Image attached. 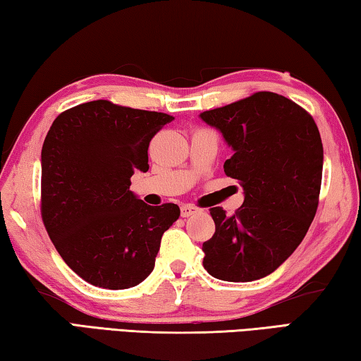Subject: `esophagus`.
<instances>
[{
  "instance_id": "1",
  "label": "esophagus",
  "mask_w": 361,
  "mask_h": 361,
  "mask_svg": "<svg viewBox=\"0 0 361 361\" xmlns=\"http://www.w3.org/2000/svg\"><path fill=\"white\" fill-rule=\"evenodd\" d=\"M197 212H199V209H197V207H194V205H183L181 207V216L183 218L191 216V215H194V213H197Z\"/></svg>"
}]
</instances>
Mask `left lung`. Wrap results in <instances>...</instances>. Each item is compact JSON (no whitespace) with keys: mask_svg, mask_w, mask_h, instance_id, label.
Here are the masks:
<instances>
[{"mask_svg":"<svg viewBox=\"0 0 361 361\" xmlns=\"http://www.w3.org/2000/svg\"><path fill=\"white\" fill-rule=\"evenodd\" d=\"M234 154L224 173L243 188L228 216L213 207L215 234L204 242V267L226 282H253L276 271L302 242L319 207L323 145L304 108L274 92L200 113Z\"/></svg>","mask_w":361,"mask_h":361,"instance_id":"8db88e82","label":"left lung"}]
</instances>
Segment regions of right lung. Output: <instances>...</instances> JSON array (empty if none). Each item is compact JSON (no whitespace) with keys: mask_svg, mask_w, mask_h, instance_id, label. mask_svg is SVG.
Instances as JSON below:
<instances>
[{"mask_svg":"<svg viewBox=\"0 0 361 361\" xmlns=\"http://www.w3.org/2000/svg\"><path fill=\"white\" fill-rule=\"evenodd\" d=\"M173 116L81 103L60 113L41 151V216L59 255L79 277L106 290L138 285L154 269L162 234L180 216L130 191L148 172L151 138Z\"/></svg>","mask_w":361,"mask_h":361,"instance_id":"add662e5","label":"right lung"}]
</instances>
